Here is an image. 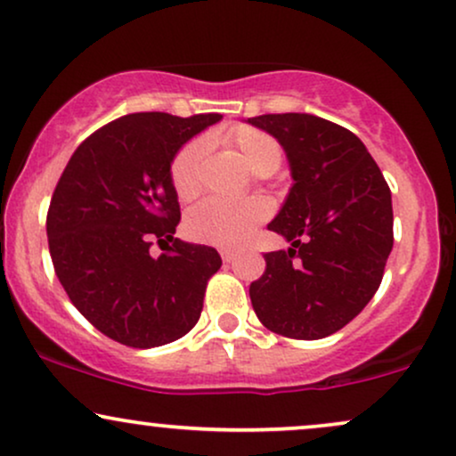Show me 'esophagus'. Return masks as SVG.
Segmentation results:
<instances>
[{
  "mask_svg": "<svg viewBox=\"0 0 456 456\" xmlns=\"http://www.w3.org/2000/svg\"><path fill=\"white\" fill-rule=\"evenodd\" d=\"M221 256L224 263H233L235 259H238V252L232 250V248H221Z\"/></svg>",
  "mask_w": 456,
  "mask_h": 456,
  "instance_id": "34e87169",
  "label": "esophagus"
}]
</instances>
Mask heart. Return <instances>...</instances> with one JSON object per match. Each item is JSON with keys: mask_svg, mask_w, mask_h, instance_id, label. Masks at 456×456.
Instances as JSON below:
<instances>
[{"mask_svg": "<svg viewBox=\"0 0 456 456\" xmlns=\"http://www.w3.org/2000/svg\"><path fill=\"white\" fill-rule=\"evenodd\" d=\"M232 142L244 157L246 166L255 174L276 172L281 166V146L276 140L259 129L240 127L232 135ZM208 152V140L189 142L172 161V184L183 200H189L200 189V169ZM270 208L263 200H248L233 204L224 200H206L186 216V233L197 242L235 246L250 238L252 229L267 216Z\"/></svg>", "mask_w": 456, "mask_h": 456, "instance_id": "1", "label": "heart"}]
</instances>
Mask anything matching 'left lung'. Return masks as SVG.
Listing matches in <instances>:
<instances>
[{"label":"left lung","mask_w":456,"mask_h":456,"mask_svg":"<svg viewBox=\"0 0 456 456\" xmlns=\"http://www.w3.org/2000/svg\"><path fill=\"white\" fill-rule=\"evenodd\" d=\"M248 123L278 140L293 178L267 224L290 246L265 255L252 308L278 336L327 338L380 287L393 248L391 191L363 142L331 120L289 112Z\"/></svg>","instance_id":"1"}]
</instances>
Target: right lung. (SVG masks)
<instances>
[{
    "label": "right lung",
    "mask_w": 456,
    "mask_h": 456,
    "mask_svg": "<svg viewBox=\"0 0 456 456\" xmlns=\"http://www.w3.org/2000/svg\"><path fill=\"white\" fill-rule=\"evenodd\" d=\"M221 118L127 114L82 142L59 178L46 218L54 272L80 314L125 346H163L200 321L223 261L212 246L174 238L172 161ZM152 239L173 246L152 257Z\"/></svg>",
    "instance_id": "obj_1"
}]
</instances>
